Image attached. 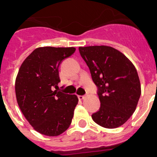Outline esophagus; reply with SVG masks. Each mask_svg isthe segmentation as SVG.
Wrapping results in <instances>:
<instances>
[{"instance_id":"34e87169","label":"esophagus","mask_w":157,"mask_h":157,"mask_svg":"<svg viewBox=\"0 0 157 157\" xmlns=\"http://www.w3.org/2000/svg\"><path fill=\"white\" fill-rule=\"evenodd\" d=\"M78 99L79 100H82L85 98V95H78Z\"/></svg>"}]
</instances>
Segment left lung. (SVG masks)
<instances>
[{"instance_id":"8db88e82","label":"left lung","mask_w":157,"mask_h":157,"mask_svg":"<svg viewBox=\"0 0 157 157\" xmlns=\"http://www.w3.org/2000/svg\"><path fill=\"white\" fill-rule=\"evenodd\" d=\"M98 87L99 110L92 115L96 123L116 128L132 116L141 96L139 77L130 59L116 48L106 45L79 47Z\"/></svg>"}]
</instances>
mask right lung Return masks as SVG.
I'll list each match as a JSON object with an SVG mask.
<instances>
[{
	"mask_svg": "<svg viewBox=\"0 0 157 157\" xmlns=\"http://www.w3.org/2000/svg\"><path fill=\"white\" fill-rule=\"evenodd\" d=\"M75 48L40 47L22 63L16 79V95L23 116L38 133L58 136L71 123L77 96L57 91L59 66ZM56 90H55V89Z\"/></svg>",
	"mask_w": 157,
	"mask_h": 157,
	"instance_id": "add662e5",
	"label": "right lung"
}]
</instances>
